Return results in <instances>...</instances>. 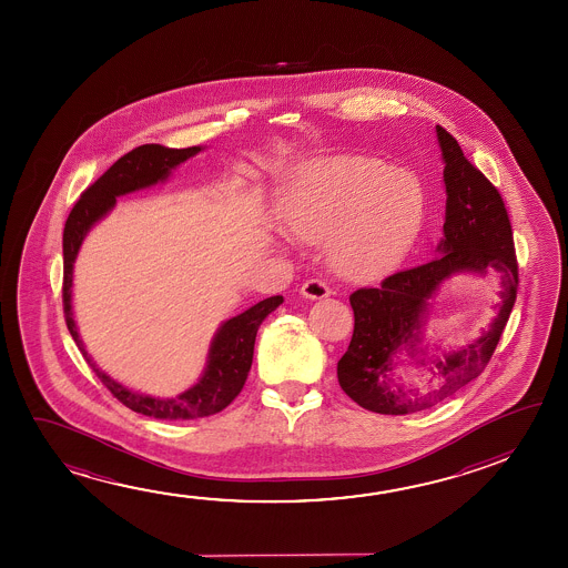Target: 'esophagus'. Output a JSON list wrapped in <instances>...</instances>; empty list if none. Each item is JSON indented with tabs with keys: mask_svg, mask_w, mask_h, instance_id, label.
I'll list each match as a JSON object with an SVG mask.
<instances>
[{
	"mask_svg": "<svg viewBox=\"0 0 568 568\" xmlns=\"http://www.w3.org/2000/svg\"><path fill=\"white\" fill-rule=\"evenodd\" d=\"M301 295L305 298H325L331 295V287L323 280H307L301 287Z\"/></svg>",
	"mask_w": 568,
	"mask_h": 568,
	"instance_id": "esophagus-1",
	"label": "esophagus"
}]
</instances>
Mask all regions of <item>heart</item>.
Instances as JSON below:
<instances>
[{"label":"heart","instance_id":"1","mask_svg":"<svg viewBox=\"0 0 568 568\" xmlns=\"http://www.w3.org/2000/svg\"><path fill=\"white\" fill-rule=\"evenodd\" d=\"M424 190L409 172L381 160L341 156L301 168L283 217L295 242H328L344 280H376L406 255L424 220Z\"/></svg>","mask_w":568,"mask_h":568}]
</instances>
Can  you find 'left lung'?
Returning <instances> with one entry per match:
<instances>
[{"label":"left lung","instance_id":"obj_1","mask_svg":"<svg viewBox=\"0 0 568 568\" xmlns=\"http://www.w3.org/2000/svg\"><path fill=\"white\" fill-rule=\"evenodd\" d=\"M436 132L446 162L447 194L439 255L418 267L394 273L382 281L381 287L358 288L351 295L354 333L336 374L341 388L358 406L376 414L402 416L432 408L477 378L495 353L517 298L519 265L501 194L465 159L464 150L446 129L437 124ZM489 270L503 275L504 285L503 303L490 331L462 352L432 362L418 359L417 354L424 353L427 298L456 272L484 274ZM400 349L427 371L428 392L414 395L395 388L390 371Z\"/></svg>","mask_w":568,"mask_h":568}]
</instances>
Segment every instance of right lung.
Wrapping results in <instances>:
<instances>
[{
  "mask_svg": "<svg viewBox=\"0 0 568 568\" xmlns=\"http://www.w3.org/2000/svg\"><path fill=\"white\" fill-rule=\"evenodd\" d=\"M200 146L190 149H166L160 144H144L131 150L122 159L116 160L103 176L87 187L79 202L73 205L67 217L63 230V311L69 333L73 336L84 361L93 368L99 381L111 390L116 400L122 402L132 412H139L150 418L159 419H194L205 418L227 408L235 396L242 392L243 384L253 363L255 336L263 318L273 313L283 303L281 295L263 298L257 305L243 311L242 315L227 318L217 328L214 341L207 351L202 378L195 382L190 390L182 392L176 398H152L146 394L131 390L109 374H104L93 363L91 354L84 351L83 341L77 331L73 308H71V287H73V265L77 253L83 243L84 235L99 220L111 212L119 195L131 194L142 187L154 186L166 180L172 168L200 152Z\"/></svg>",
  "mask_w": 568,
  "mask_h": 568,
  "instance_id": "add662e5",
  "label": "right lung"
}]
</instances>
